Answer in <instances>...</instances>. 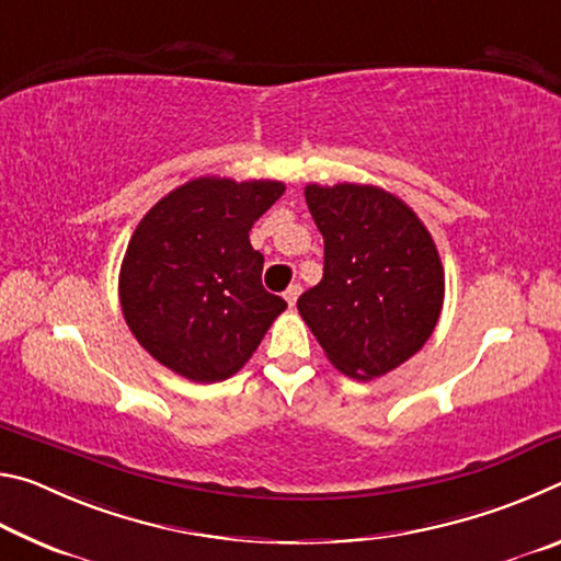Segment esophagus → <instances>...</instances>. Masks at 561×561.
Segmentation results:
<instances>
[{
  "instance_id": "esophagus-1",
  "label": "esophagus",
  "mask_w": 561,
  "mask_h": 561,
  "mask_svg": "<svg viewBox=\"0 0 561 561\" xmlns=\"http://www.w3.org/2000/svg\"><path fill=\"white\" fill-rule=\"evenodd\" d=\"M299 294H301V287H299V284H291V287H289L287 291H284V299H287L289 307H294V304H297Z\"/></svg>"
}]
</instances>
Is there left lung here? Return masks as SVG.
<instances>
[{
	"instance_id": "left-lung-1",
	"label": "left lung",
	"mask_w": 561,
	"mask_h": 561,
	"mask_svg": "<svg viewBox=\"0 0 561 561\" xmlns=\"http://www.w3.org/2000/svg\"><path fill=\"white\" fill-rule=\"evenodd\" d=\"M324 277L297 309L327 358L356 381L393 371L438 324L445 272L425 225L376 185H307Z\"/></svg>"
}]
</instances>
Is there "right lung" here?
<instances>
[{
	"instance_id": "right-lung-1",
	"label": "right lung",
	"mask_w": 561,
	"mask_h": 561,
	"mask_svg": "<svg viewBox=\"0 0 561 561\" xmlns=\"http://www.w3.org/2000/svg\"><path fill=\"white\" fill-rule=\"evenodd\" d=\"M277 180L195 178L146 213L121 264L126 324L150 356L195 383L234 376L287 301L262 287L250 230Z\"/></svg>"
}]
</instances>
